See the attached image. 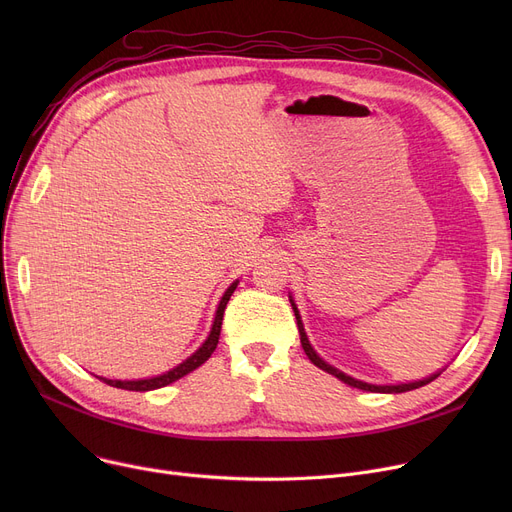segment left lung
Segmentation results:
<instances>
[{
  "instance_id": "left-lung-1",
  "label": "left lung",
  "mask_w": 512,
  "mask_h": 512,
  "mask_svg": "<svg viewBox=\"0 0 512 512\" xmlns=\"http://www.w3.org/2000/svg\"><path fill=\"white\" fill-rule=\"evenodd\" d=\"M288 299H290V305H292L294 317H297V326H299V334H301V344H303V351H305V355L309 357V361H311L313 365H317L319 369L328 371L330 375H334V378H338L340 382H344V384H348V386L359 388V390H365V392L400 394V392H409V390H415V388H421V386H425V384H429V382H434V380L438 378V375L444 371V369H440V371H436V373H432V375H427V378H423V380H417V382H407V384H382V386H380V384H367V382H361V380L353 378V375H346L344 371H340V369H336L334 365L326 363L324 359H321V357L315 353V348L311 346V342H309V338H307V332H305V326H303L301 313H299L297 305H294V301H292L290 294H288Z\"/></svg>"
}]
</instances>
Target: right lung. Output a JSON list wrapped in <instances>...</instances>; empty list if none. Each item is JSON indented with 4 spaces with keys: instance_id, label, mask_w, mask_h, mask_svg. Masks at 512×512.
Listing matches in <instances>:
<instances>
[{
    "instance_id": "1",
    "label": "right lung",
    "mask_w": 512,
    "mask_h": 512,
    "mask_svg": "<svg viewBox=\"0 0 512 512\" xmlns=\"http://www.w3.org/2000/svg\"><path fill=\"white\" fill-rule=\"evenodd\" d=\"M238 286V280H234L226 292L224 297L220 299V305L218 309H215V317H213V324H211V330L205 338V342L197 348V351L186 357L182 363H178L176 367H172L170 371L166 373H159V375H153V378H145V380H107V378H101V375H95V378H99L101 382L110 384L114 388H122V390H134V392H147V390H157V388H164L180 378H184V375H188L191 371H195L197 367H201L209 357L211 353L215 351V346H218V340H220V332H222V319H224V309L232 297V292L236 290Z\"/></svg>"
}]
</instances>
